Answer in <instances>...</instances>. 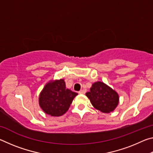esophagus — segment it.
Segmentation results:
<instances>
[{
  "label": "esophagus",
  "mask_w": 153,
  "mask_h": 153,
  "mask_svg": "<svg viewBox=\"0 0 153 153\" xmlns=\"http://www.w3.org/2000/svg\"><path fill=\"white\" fill-rule=\"evenodd\" d=\"M86 90H80V91L79 92V94H85V93H86Z\"/></svg>",
  "instance_id": "34e87169"
}]
</instances>
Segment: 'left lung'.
<instances>
[{
    "mask_svg": "<svg viewBox=\"0 0 153 153\" xmlns=\"http://www.w3.org/2000/svg\"><path fill=\"white\" fill-rule=\"evenodd\" d=\"M86 95L96 109L105 113L115 110L120 100L117 92L101 82L94 83Z\"/></svg>",
    "mask_w": 153,
    "mask_h": 153,
    "instance_id": "8db88e82",
    "label": "left lung"
}]
</instances>
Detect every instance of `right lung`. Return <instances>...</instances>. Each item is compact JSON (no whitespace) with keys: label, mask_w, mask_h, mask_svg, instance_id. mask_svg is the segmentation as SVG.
Masks as SVG:
<instances>
[{"label":"right lung","mask_w":153,"mask_h":153,"mask_svg":"<svg viewBox=\"0 0 153 153\" xmlns=\"http://www.w3.org/2000/svg\"><path fill=\"white\" fill-rule=\"evenodd\" d=\"M77 93L66 88L64 79L49 82L39 96V105L44 112L53 117L63 115L68 111Z\"/></svg>","instance_id":"add662e5"}]
</instances>
